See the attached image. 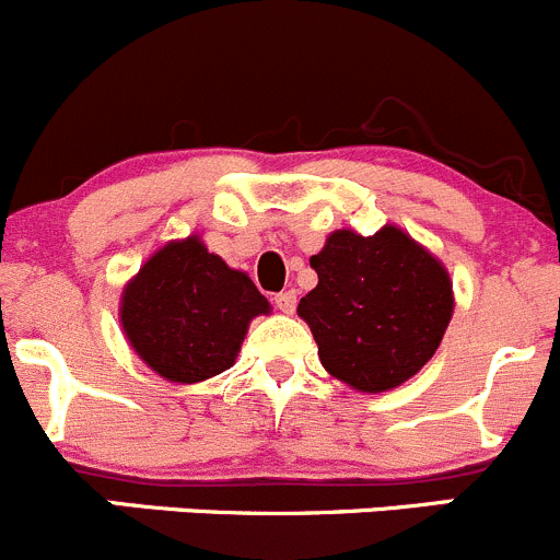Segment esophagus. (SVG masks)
I'll return each mask as SVG.
<instances>
[{
	"label": "esophagus",
	"instance_id": "esophagus-1",
	"mask_svg": "<svg viewBox=\"0 0 560 560\" xmlns=\"http://www.w3.org/2000/svg\"><path fill=\"white\" fill-rule=\"evenodd\" d=\"M275 304H278L280 313H293L296 307V291H282L275 296Z\"/></svg>",
	"mask_w": 560,
	"mask_h": 560
}]
</instances>
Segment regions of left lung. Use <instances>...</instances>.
I'll use <instances>...</instances> for the list:
<instances>
[{"label":"left lung","mask_w":560,"mask_h":560,"mask_svg":"<svg viewBox=\"0 0 560 560\" xmlns=\"http://www.w3.org/2000/svg\"><path fill=\"white\" fill-rule=\"evenodd\" d=\"M310 267L318 285L296 313L337 381L378 395L413 378L439 351L455 310L450 272L402 229L335 231Z\"/></svg>","instance_id":"8db88e82"}]
</instances>
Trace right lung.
Returning a JSON list of instances; mask_svg holds the SVG:
<instances>
[{"mask_svg":"<svg viewBox=\"0 0 560 560\" xmlns=\"http://www.w3.org/2000/svg\"><path fill=\"white\" fill-rule=\"evenodd\" d=\"M269 310L245 272L187 236L160 247L127 282L119 320L143 364L174 384H198L236 362L250 320Z\"/></svg>","mask_w":560,"mask_h":560,"instance_id":"add662e5","label":"right lung"}]
</instances>
